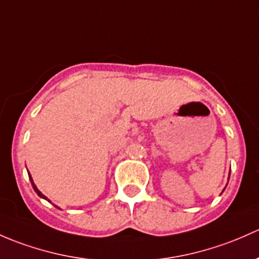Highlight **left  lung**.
<instances>
[{
	"label": "left lung",
	"instance_id": "1",
	"mask_svg": "<svg viewBox=\"0 0 259 259\" xmlns=\"http://www.w3.org/2000/svg\"><path fill=\"white\" fill-rule=\"evenodd\" d=\"M228 179H230V176H228ZM225 189H226V187H225ZM225 189H223V191H225ZM223 191H222V192H223Z\"/></svg>",
	"mask_w": 259,
	"mask_h": 259
}]
</instances>
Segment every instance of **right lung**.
Masks as SVG:
<instances>
[{
  "label": "right lung",
  "instance_id": "right-lung-1",
  "mask_svg": "<svg viewBox=\"0 0 259 259\" xmlns=\"http://www.w3.org/2000/svg\"><path fill=\"white\" fill-rule=\"evenodd\" d=\"M28 176H29V180H31V184H32V187H33V190H34V191H36V194H37L38 196H39V197H40V198H45V200H47V201H48V202H51V201H50V200H48V198H47V197H46V196H45V195H43V194H42V192H40V191H39V190H38V189H37V186H36V185H34V182H33V179H32V176H31V174H28ZM54 206H56V205H54ZM56 207H57V208H59V207H58V206H56Z\"/></svg>",
  "mask_w": 259,
  "mask_h": 259
}]
</instances>
